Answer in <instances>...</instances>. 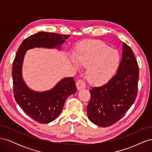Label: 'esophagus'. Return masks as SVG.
I'll list each match as a JSON object with an SVG mask.
<instances>
[{
  "mask_svg": "<svg viewBox=\"0 0 152 152\" xmlns=\"http://www.w3.org/2000/svg\"><path fill=\"white\" fill-rule=\"evenodd\" d=\"M76 85H77V87L78 90H80V89H84L86 87L85 82L82 79L78 80L77 83H76Z\"/></svg>",
  "mask_w": 152,
  "mask_h": 152,
  "instance_id": "esophagus-1",
  "label": "esophagus"
}]
</instances>
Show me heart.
<instances>
[{"label": "heart", "mask_w": 152, "mask_h": 152, "mask_svg": "<svg viewBox=\"0 0 152 152\" xmlns=\"http://www.w3.org/2000/svg\"><path fill=\"white\" fill-rule=\"evenodd\" d=\"M77 61L87 68V78L90 83L102 85L107 82L115 73L120 56L115 50L105 44L94 41L87 43L77 55ZM76 65L78 63L74 61Z\"/></svg>", "instance_id": "obj_1"}]
</instances>
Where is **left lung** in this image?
Wrapping results in <instances>:
<instances>
[{"mask_svg":"<svg viewBox=\"0 0 152 152\" xmlns=\"http://www.w3.org/2000/svg\"><path fill=\"white\" fill-rule=\"evenodd\" d=\"M139 67L131 48L123 42L122 58L117 72L108 82L90 89L87 106L89 120L99 127L118 122L135 102L138 90Z\"/></svg>","mask_w":152,"mask_h":152,"instance_id":"8db88e82","label":"left lung"}]
</instances>
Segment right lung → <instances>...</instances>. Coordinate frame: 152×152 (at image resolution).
I'll use <instances>...</instances> for the list:
<instances>
[{
	"instance_id": "add662e5",
	"label": "right lung",
	"mask_w": 152,
	"mask_h": 152,
	"mask_svg": "<svg viewBox=\"0 0 152 152\" xmlns=\"http://www.w3.org/2000/svg\"><path fill=\"white\" fill-rule=\"evenodd\" d=\"M70 35L40 31L29 36L21 44L12 63L13 94L16 103L33 120L47 124L55 120L61 113L64 103L69 96L77 91L73 77L65 78L51 90L37 93L26 87L21 76L24 55L34 48H54L61 45Z\"/></svg>"
}]
</instances>
